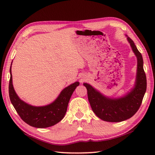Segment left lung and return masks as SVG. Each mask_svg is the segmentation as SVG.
Instances as JSON below:
<instances>
[{
    "label": "left lung",
    "instance_id": "left-lung-1",
    "mask_svg": "<svg viewBox=\"0 0 155 155\" xmlns=\"http://www.w3.org/2000/svg\"><path fill=\"white\" fill-rule=\"evenodd\" d=\"M127 40L137 58L135 84L129 93L123 97L111 98L104 96L89 84H83L87 89L88 99L92 110L104 121L117 123L132 117L140 108L147 90V77L143 68L142 54L132 39L127 37Z\"/></svg>",
    "mask_w": 155,
    "mask_h": 155
}]
</instances>
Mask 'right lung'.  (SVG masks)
<instances>
[{
	"mask_svg": "<svg viewBox=\"0 0 155 155\" xmlns=\"http://www.w3.org/2000/svg\"><path fill=\"white\" fill-rule=\"evenodd\" d=\"M10 73L8 92L11 103L22 120L36 128L52 127L60 122L66 114L72 93L76 87L79 85L78 82H75L64 88L53 103L43 107H34L26 103L16 94L12 84L11 66Z\"/></svg>",
	"mask_w": 155,
	"mask_h": 155,
	"instance_id": "right-lung-1",
	"label": "right lung"
}]
</instances>
